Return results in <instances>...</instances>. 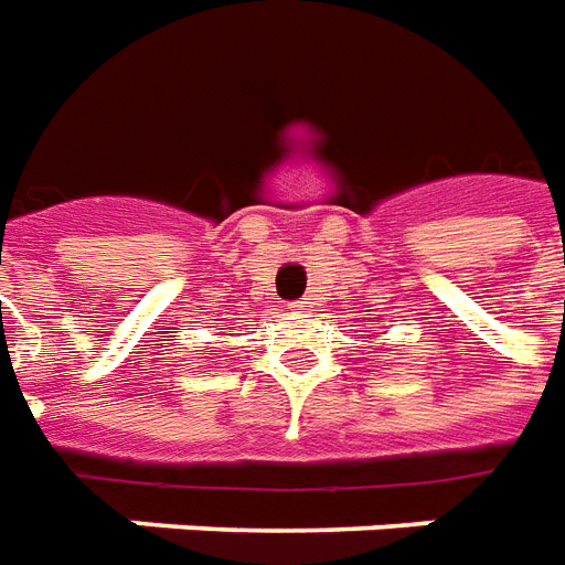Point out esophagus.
<instances>
[{
    "label": "esophagus",
    "mask_w": 565,
    "mask_h": 565,
    "mask_svg": "<svg viewBox=\"0 0 565 565\" xmlns=\"http://www.w3.org/2000/svg\"><path fill=\"white\" fill-rule=\"evenodd\" d=\"M307 303H310V300H307V298H300V300H295V303H291V307H298V310H303V307H307Z\"/></svg>",
    "instance_id": "esophagus-1"
}]
</instances>
